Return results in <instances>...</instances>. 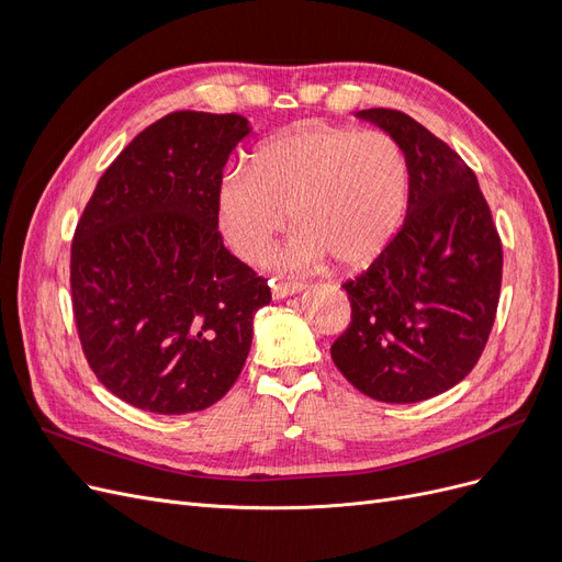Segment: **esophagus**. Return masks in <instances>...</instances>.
<instances>
[{
  "label": "esophagus",
  "instance_id": "34e87169",
  "mask_svg": "<svg viewBox=\"0 0 562 562\" xmlns=\"http://www.w3.org/2000/svg\"><path fill=\"white\" fill-rule=\"evenodd\" d=\"M302 291H304V283H297V281H271V295H274V300L291 297Z\"/></svg>",
  "mask_w": 562,
  "mask_h": 562
}]
</instances>
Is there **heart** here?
I'll list each match as a JSON object with an SVG mask.
<instances>
[{
    "mask_svg": "<svg viewBox=\"0 0 562 562\" xmlns=\"http://www.w3.org/2000/svg\"><path fill=\"white\" fill-rule=\"evenodd\" d=\"M411 173L403 147L384 131L300 124L255 147L248 166H234L215 187V220L227 246L258 262L269 241L297 225L271 255L285 271L333 258L361 267L398 232Z\"/></svg>",
    "mask_w": 562,
    "mask_h": 562,
    "instance_id": "1",
    "label": "heart"
}]
</instances>
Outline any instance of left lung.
Returning <instances> with one entry per match:
<instances>
[{
	"mask_svg": "<svg viewBox=\"0 0 562 562\" xmlns=\"http://www.w3.org/2000/svg\"><path fill=\"white\" fill-rule=\"evenodd\" d=\"M356 116L403 147L411 190L394 241L342 285L351 323L330 356L361 394L419 403L479 363L497 314L502 244L479 180L457 151L398 110Z\"/></svg>",
	"mask_w": 562,
	"mask_h": 562,
	"instance_id": "obj_1",
	"label": "left lung"
}]
</instances>
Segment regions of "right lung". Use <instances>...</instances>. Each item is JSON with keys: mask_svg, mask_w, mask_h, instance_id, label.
<instances>
[{"mask_svg": "<svg viewBox=\"0 0 562 562\" xmlns=\"http://www.w3.org/2000/svg\"><path fill=\"white\" fill-rule=\"evenodd\" d=\"M241 114L173 112L98 180L75 232L83 353L114 396L157 415L206 411L248 359L262 277L225 248L215 187L250 133Z\"/></svg>", "mask_w": 562, "mask_h": 562, "instance_id": "1", "label": "right lung"}]
</instances>
